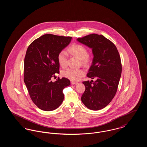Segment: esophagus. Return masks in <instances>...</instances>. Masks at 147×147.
<instances>
[{
  "mask_svg": "<svg viewBox=\"0 0 147 147\" xmlns=\"http://www.w3.org/2000/svg\"><path fill=\"white\" fill-rule=\"evenodd\" d=\"M78 84V82H73V81H71V84H72V85H77V84Z\"/></svg>",
  "mask_w": 147,
  "mask_h": 147,
  "instance_id": "obj_1",
  "label": "esophagus"
}]
</instances>
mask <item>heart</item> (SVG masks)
Returning a JSON list of instances; mask_svg holds the SVG:
<instances>
[{"label":"heart","instance_id":"obj_1","mask_svg":"<svg viewBox=\"0 0 147 147\" xmlns=\"http://www.w3.org/2000/svg\"><path fill=\"white\" fill-rule=\"evenodd\" d=\"M68 51L72 55L76 56L78 59L81 60L83 64H88L89 58L88 57V52L85 47L82 45L74 44L68 48ZM58 62L59 65L62 67H65L67 62V53L65 51H61L57 56ZM62 76L72 81H77L83 77L85 71L82 69L67 68L62 70Z\"/></svg>","mask_w":147,"mask_h":147}]
</instances>
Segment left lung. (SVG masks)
I'll return each mask as SVG.
<instances>
[{
  "label": "left lung",
  "mask_w": 147,
  "mask_h": 147,
  "mask_svg": "<svg viewBox=\"0 0 147 147\" xmlns=\"http://www.w3.org/2000/svg\"><path fill=\"white\" fill-rule=\"evenodd\" d=\"M92 49L94 58L87 77L96 78L85 81V90L81 100L92 110L102 109L109 105L117 90L122 72L121 58L116 46L103 35L92 34L77 39Z\"/></svg>",
  "instance_id": "1"
}]
</instances>
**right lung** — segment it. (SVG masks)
<instances>
[{"instance_id":"obj_1","label":"right lung","mask_w":147,"mask_h":147,"mask_svg":"<svg viewBox=\"0 0 147 147\" xmlns=\"http://www.w3.org/2000/svg\"><path fill=\"white\" fill-rule=\"evenodd\" d=\"M71 37L46 34L32 42L24 59V82L32 101L40 109L50 111L63 102L64 88L70 85L65 78L52 82L51 78L59 73L58 53L66 47Z\"/></svg>"}]
</instances>
